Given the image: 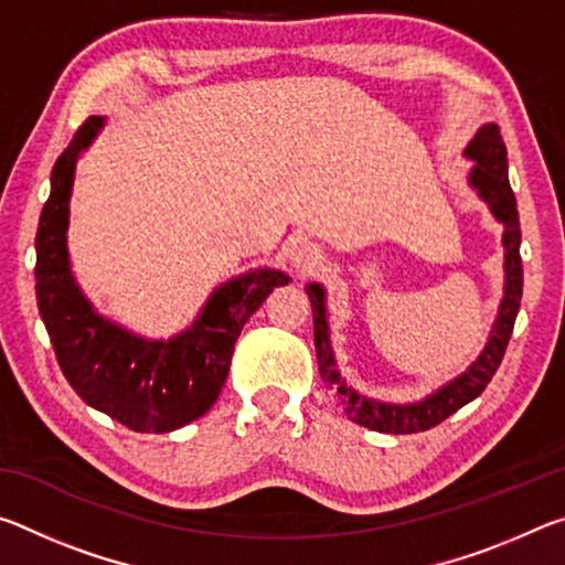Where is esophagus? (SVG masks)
<instances>
[{
	"mask_svg": "<svg viewBox=\"0 0 565 565\" xmlns=\"http://www.w3.org/2000/svg\"><path fill=\"white\" fill-rule=\"evenodd\" d=\"M291 264H294L296 269H299V271H311V269H317V266L321 264V252H319V246H317V244H311V242H299V244H294V248H291Z\"/></svg>",
	"mask_w": 565,
	"mask_h": 565,
	"instance_id": "1",
	"label": "esophagus"
}]
</instances>
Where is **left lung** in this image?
<instances>
[{
  "mask_svg": "<svg viewBox=\"0 0 565 565\" xmlns=\"http://www.w3.org/2000/svg\"><path fill=\"white\" fill-rule=\"evenodd\" d=\"M466 154L476 161L471 171V184L478 189L486 202L491 204L493 214L501 218L503 232V246H505V296L501 301L499 319L491 331V339L486 343L481 356L476 359L471 369L463 376L451 381L446 388L438 391L431 398L420 401L414 406H388L379 404V401H369L359 396L343 384L337 363L331 356L329 347V329H327V309H323V291L321 286L309 284L306 294L311 299L313 311V341H317V356H319V371L321 379L327 381L331 388L333 401L339 408L356 424L374 428L381 434H418L428 431L446 420L458 408L473 401L481 391L491 384L495 371H499L505 347L513 333L515 313L521 306L523 294V266H521V224H519V209H515V196L509 184V161H505V145L501 137V129L495 124H486L478 129L471 145H468Z\"/></svg>",
  "mask_w": 565,
  "mask_h": 565,
  "instance_id": "obj_1",
  "label": "left lung"
}]
</instances>
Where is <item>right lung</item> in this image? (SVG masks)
I'll use <instances>...</instances> for the list:
<instances>
[{
    "mask_svg": "<svg viewBox=\"0 0 565 565\" xmlns=\"http://www.w3.org/2000/svg\"><path fill=\"white\" fill-rule=\"evenodd\" d=\"M89 117L52 169V191L36 228V303L62 374L89 406L141 434H167L204 416L222 394L234 343L281 271H256L216 289L189 331L145 341L104 321L76 289L66 259L74 161L102 127Z\"/></svg>",
    "mask_w": 565,
    "mask_h": 565,
    "instance_id": "1",
    "label": "right lung"
}]
</instances>
